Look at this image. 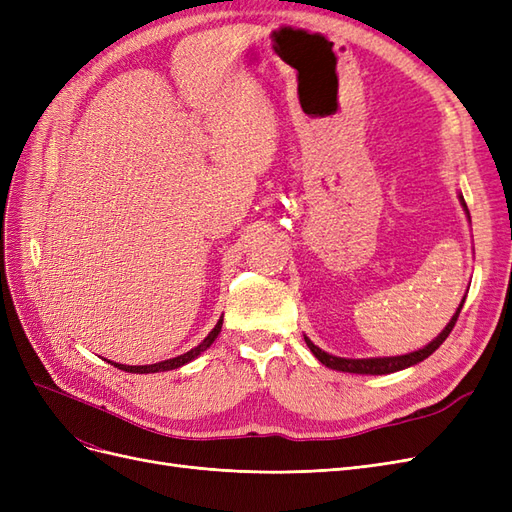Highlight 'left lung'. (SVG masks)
<instances>
[{"instance_id": "left-lung-1", "label": "left lung", "mask_w": 512, "mask_h": 512, "mask_svg": "<svg viewBox=\"0 0 512 512\" xmlns=\"http://www.w3.org/2000/svg\"><path fill=\"white\" fill-rule=\"evenodd\" d=\"M461 205H463V209L468 211V205H466V200H463V196H461ZM468 215H470V213H468ZM463 303H466V299L461 301V305H459V309H457V314L451 318V322L446 324V329H444L436 339H433V342H431L429 346H425L423 350H416V352L404 354V356H386V359H342V356H333V354H327L324 350H320L318 346H314L312 342H309L307 337H305V344H307L309 350L314 352V356H316V359H318L322 365H327V367H331V369L350 371V374H371V376L393 374V371L406 369V367H410V365H416V363L425 361L429 354H433V352H436V350L444 344V339H446L448 335H451V331H453V327H455V322H457V318H459V312H461Z\"/></svg>"}]
</instances>
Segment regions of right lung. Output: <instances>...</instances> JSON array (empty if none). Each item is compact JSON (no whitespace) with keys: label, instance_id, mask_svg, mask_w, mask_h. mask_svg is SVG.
I'll return each mask as SVG.
<instances>
[{"label":"right lung","instance_id":"obj_1","mask_svg":"<svg viewBox=\"0 0 512 512\" xmlns=\"http://www.w3.org/2000/svg\"><path fill=\"white\" fill-rule=\"evenodd\" d=\"M220 331H222V318L218 320V324H215L213 331L203 339V342H200L196 348H192L190 352H185V354H181V356H175V359H168V361H162V363H153V365H119V363H113V365H115L117 369L130 371V374H156V371L177 369V367H181V365H185V363L194 361L200 352H205V350L215 342V337H218ZM108 363H111V361H108Z\"/></svg>","mask_w":512,"mask_h":512}]
</instances>
